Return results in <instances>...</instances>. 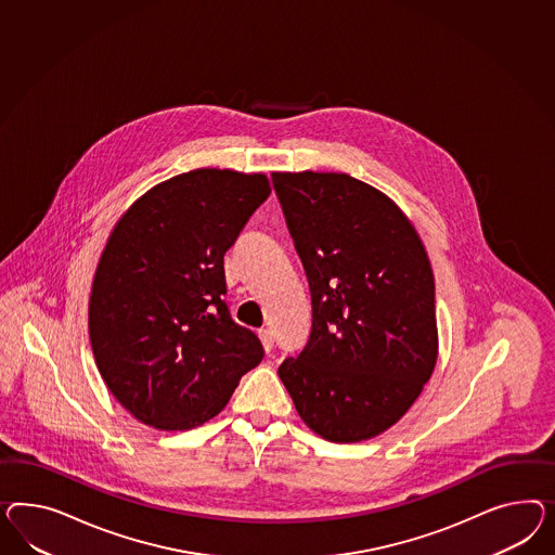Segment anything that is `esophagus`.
<instances>
[{"mask_svg":"<svg viewBox=\"0 0 555 555\" xmlns=\"http://www.w3.org/2000/svg\"><path fill=\"white\" fill-rule=\"evenodd\" d=\"M258 337H260V341H262V347H264V351H267V353H270V349H272V345H274V339H272V331L260 330L258 331Z\"/></svg>","mask_w":555,"mask_h":555,"instance_id":"esophagus-1","label":"esophagus"}]
</instances>
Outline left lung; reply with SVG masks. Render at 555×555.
Wrapping results in <instances>:
<instances>
[{
    "label": "left lung",
    "instance_id": "left-lung-1",
    "mask_svg": "<svg viewBox=\"0 0 555 555\" xmlns=\"http://www.w3.org/2000/svg\"><path fill=\"white\" fill-rule=\"evenodd\" d=\"M309 279L311 337L279 375L302 422L330 442L386 433L438 360L435 274L416 228L347 173L274 171Z\"/></svg>",
    "mask_w": 555,
    "mask_h": 555
}]
</instances>
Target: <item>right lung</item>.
<instances>
[{"mask_svg":"<svg viewBox=\"0 0 555 555\" xmlns=\"http://www.w3.org/2000/svg\"><path fill=\"white\" fill-rule=\"evenodd\" d=\"M269 194L264 173L199 167L153 185L111 230L90 291L92 356L151 428L202 426L262 361L222 295L225 250Z\"/></svg>","mask_w":555,"mask_h":555,"instance_id":"obj_1","label":"right lung"}]
</instances>
